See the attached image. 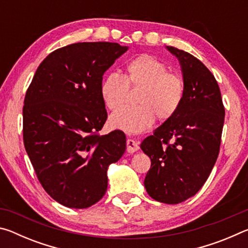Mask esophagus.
Listing matches in <instances>:
<instances>
[{
  "label": "esophagus",
  "instance_id": "obj_1",
  "mask_svg": "<svg viewBox=\"0 0 248 248\" xmlns=\"http://www.w3.org/2000/svg\"><path fill=\"white\" fill-rule=\"evenodd\" d=\"M138 150H139V145H138L137 142L131 140V139H129L127 141V152L134 153V152H137Z\"/></svg>",
  "mask_w": 248,
  "mask_h": 248
}]
</instances>
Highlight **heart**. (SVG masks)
Here are the masks:
<instances>
[{
  "mask_svg": "<svg viewBox=\"0 0 248 248\" xmlns=\"http://www.w3.org/2000/svg\"><path fill=\"white\" fill-rule=\"evenodd\" d=\"M129 88H140L139 105L125 108L109 119L116 129L134 133L146 130L155 119L166 121L177 114L185 97L182 75L169 71V66L153 54L143 53L124 65V77L109 73L103 78L99 94L105 106L116 111L126 102Z\"/></svg>",
  "mask_w": 248,
  "mask_h": 248,
  "instance_id": "obj_1",
  "label": "heart"
}]
</instances>
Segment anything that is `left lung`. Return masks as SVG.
<instances>
[{
    "mask_svg": "<svg viewBox=\"0 0 248 248\" xmlns=\"http://www.w3.org/2000/svg\"><path fill=\"white\" fill-rule=\"evenodd\" d=\"M167 49L178 59L185 97L173 118L166 120L141 149L151 158L144 179L150 197L176 204L203 186L220 152L224 106L217 79L199 59L184 50Z\"/></svg>",
    "mask_w": 248,
    "mask_h": 248,
    "instance_id": "1",
    "label": "left lung"
}]
</instances>
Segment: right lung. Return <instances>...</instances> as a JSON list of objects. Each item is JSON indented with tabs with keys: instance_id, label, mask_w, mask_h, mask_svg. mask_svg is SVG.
I'll use <instances>...</instances> for the list:
<instances>
[{
	"instance_id": "1",
	"label": "right lung",
	"mask_w": 248,
	"mask_h": 248,
	"mask_svg": "<svg viewBox=\"0 0 248 248\" xmlns=\"http://www.w3.org/2000/svg\"><path fill=\"white\" fill-rule=\"evenodd\" d=\"M116 43H78L54 50L27 89L23 139L39 183L57 202L85 209L107 190V169L125 151V136L99 131L107 120L103 75L127 51Z\"/></svg>"
}]
</instances>
